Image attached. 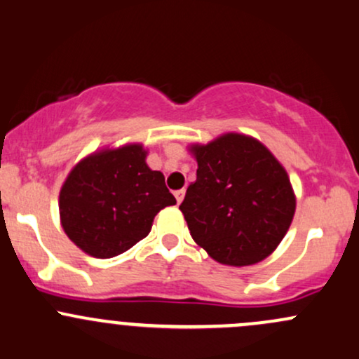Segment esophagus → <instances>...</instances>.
Wrapping results in <instances>:
<instances>
[{
    "instance_id": "obj_1",
    "label": "esophagus",
    "mask_w": 359,
    "mask_h": 359,
    "mask_svg": "<svg viewBox=\"0 0 359 359\" xmlns=\"http://www.w3.org/2000/svg\"><path fill=\"white\" fill-rule=\"evenodd\" d=\"M175 196H176V201H178V203H181V201H183V198H184V190L175 191Z\"/></svg>"
}]
</instances>
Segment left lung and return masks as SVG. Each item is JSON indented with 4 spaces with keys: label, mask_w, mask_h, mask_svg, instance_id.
Masks as SVG:
<instances>
[{
    "label": "left lung",
    "mask_w": 359,
    "mask_h": 359,
    "mask_svg": "<svg viewBox=\"0 0 359 359\" xmlns=\"http://www.w3.org/2000/svg\"><path fill=\"white\" fill-rule=\"evenodd\" d=\"M198 169L180 210L196 244L213 259L248 266L271 255L295 213L283 166L256 139L225 134L193 146Z\"/></svg>",
    "instance_id": "8db88e82"
}]
</instances>
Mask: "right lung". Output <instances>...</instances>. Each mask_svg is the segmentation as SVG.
Listing matches in <instances>:
<instances>
[{
	"label": "right lung",
	"instance_id": "1",
	"mask_svg": "<svg viewBox=\"0 0 359 359\" xmlns=\"http://www.w3.org/2000/svg\"><path fill=\"white\" fill-rule=\"evenodd\" d=\"M146 154L139 144L102 151L76 164L64 181L60 224L90 256L108 259L126 252L151 232L161 208L176 203Z\"/></svg>",
	"mask_w": 359,
	"mask_h": 359
}]
</instances>
